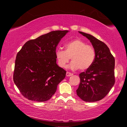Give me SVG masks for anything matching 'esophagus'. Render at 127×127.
<instances>
[{
  "label": "esophagus",
  "mask_w": 127,
  "mask_h": 127,
  "mask_svg": "<svg viewBox=\"0 0 127 127\" xmlns=\"http://www.w3.org/2000/svg\"><path fill=\"white\" fill-rule=\"evenodd\" d=\"M72 75H73V74L72 73H70V72H68L66 73V76H68V77L71 76H72Z\"/></svg>",
  "instance_id": "esophagus-1"
}]
</instances>
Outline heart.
I'll list each match as a JSON object with an SVG mask.
<instances>
[{"mask_svg":"<svg viewBox=\"0 0 127 127\" xmlns=\"http://www.w3.org/2000/svg\"><path fill=\"white\" fill-rule=\"evenodd\" d=\"M65 50L61 49L55 51V57L58 65L64 68L71 58L72 62L69 68L76 70L79 68L85 70L91 67L96 57V53L93 46L87 45L79 38L66 43L64 45Z\"/></svg>","mask_w":127,"mask_h":127,"instance_id":"b5f03b06","label":"heart"}]
</instances>
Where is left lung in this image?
I'll use <instances>...</instances> for the list:
<instances>
[{"label":"left lung","mask_w":127,"mask_h":127,"mask_svg":"<svg viewBox=\"0 0 127 127\" xmlns=\"http://www.w3.org/2000/svg\"><path fill=\"white\" fill-rule=\"evenodd\" d=\"M79 32L91 42L96 57L91 67L79 74L77 94L85 101L95 102L104 98L114 85L115 59L104 42L90 34Z\"/></svg>","instance_id":"1"}]
</instances>
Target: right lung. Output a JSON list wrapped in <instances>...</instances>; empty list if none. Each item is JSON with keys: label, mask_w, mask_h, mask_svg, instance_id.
<instances>
[{"label": "right lung", "mask_w": 127, "mask_h": 127, "mask_svg": "<svg viewBox=\"0 0 127 127\" xmlns=\"http://www.w3.org/2000/svg\"><path fill=\"white\" fill-rule=\"evenodd\" d=\"M68 31H54L28 41L18 51L13 81L29 100L44 102L55 93L66 71L57 65L56 48Z\"/></svg>", "instance_id": "1"}]
</instances>
